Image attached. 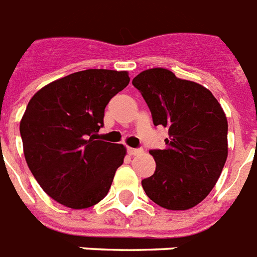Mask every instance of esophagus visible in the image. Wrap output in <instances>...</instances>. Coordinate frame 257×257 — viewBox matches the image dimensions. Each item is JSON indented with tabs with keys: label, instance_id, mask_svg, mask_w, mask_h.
Segmentation results:
<instances>
[{
	"label": "esophagus",
	"instance_id": "1",
	"mask_svg": "<svg viewBox=\"0 0 257 257\" xmlns=\"http://www.w3.org/2000/svg\"><path fill=\"white\" fill-rule=\"evenodd\" d=\"M143 153V149H133V148H128L129 156H137V154Z\"/></svg>",
	"mask_w": 257,
	"mask_h": 257
}]
</instances>
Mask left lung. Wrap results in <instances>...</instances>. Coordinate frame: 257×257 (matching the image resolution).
Instances as JSON below:
<instances>
[{"label":"left lung","instance_id":"obj_1","mask_svg":"<svg viewBox=\"0 0 257 257\" xmlns=\"http://www.w3.org/2000/svg\"><path fill=\"white\" fill-rule=\"evenodd\" d=\"M154 125L168 128L165 149L150 150L156 172L141 181L148 197L168 210H189L207 197L228 156L227 117L215 96L166 68H149L133 79Z\"/></svg>","mask_w":257,"mask_h":257}]
</instances>
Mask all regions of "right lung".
I'll use <instances>...</instances> for the list:
<instances>
[{
	"label": "right lung",
	"instance_id": "right-lung-1",
	"mask_svg": "<svg viewBox=\"0 0 257 257\" xmlns=\"http://www.w3.org/2000/svg\"><path fill=\"white\" fill-rule=\"evenodd\" d=\"M129 80L126 71H79L51 81L30 99L20 124L25 160L54 201L81 210L108 194L126 149L95 136L104 125L107 104Z\"/></svg>",
	"mask_w": 257,
	"mask_h": 257
}]
</instances>
